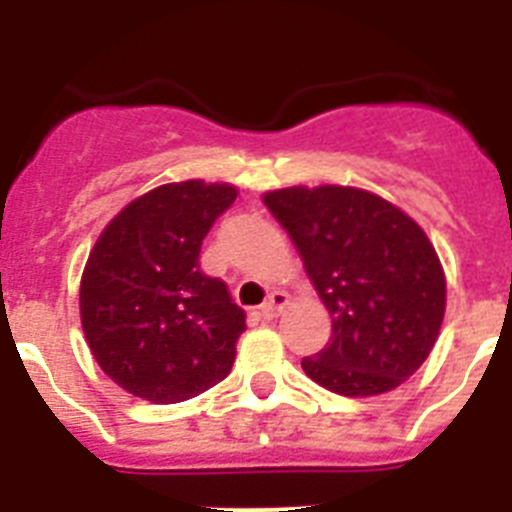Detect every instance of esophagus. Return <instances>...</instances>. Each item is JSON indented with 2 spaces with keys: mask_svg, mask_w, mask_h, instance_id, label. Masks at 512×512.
<instances>
[{
  "mask_svg": "<svg viewBox=\"0 0 512 512\" xmlns=\"http://www.w3.org/2000/svg\"><path fill=\"white\" fill-rule=\"evenodd\" d=\"M287 295H284V292H271L269 295V300L264 302V305H261V318L264 320H274V318H279V312L284 310V307H287Z\"/></svg>",
  "mask_w": 512,
  "mask_h": 512,
  "instance_id": "obj_1",
  "label": "esophagus"
}]
</instances>
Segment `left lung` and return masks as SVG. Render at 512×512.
<instances>
[{
  "label": "left lung",
  "instance_id": "left-lung-1",
  "mask_svg": "<svg viewBox=\"0 0 512 512\" xmlns=\"http://www.w3.org/2000/svg\"><path fill=\"white\" fill-rule=\"evenodd\" d=\"M305 261L333 336L302 369L346 397L395 390L428 359L446 310V279L413 217L354 187H289L264 197Z\"/></svg>",
  "mask_w": 512,
  "mask_h": 512
}]
</instances>
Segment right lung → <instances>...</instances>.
I'll return each mask as SVG.
<instances>
[{
    "label": "right lung",
    "mask_w": 512,
    "mask_h": 512,
    "mask_svg": "<svg viewBox=\"0 0 512 512\" xmlns=\"http://www.w3.org/2000/svg\"><path fill=\"white\" fill-rule=\"evenodd\" d=\"M230 184L189 179L130 202L102 230L81 277V325L102 372L140 400L171 405L225 379L246 312L200 271Z\"/></svg>",
    "instance_id": "right-lung-1"
}]
</instances>
